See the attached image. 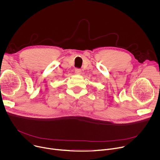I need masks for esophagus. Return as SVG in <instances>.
Segmentation results:
<instances>
[{
	"label": "esophagus",
	"instance_id": "esophagus-1",
	"mask_svg": "<svg viewBox=\"0 0 160 160\" xmlns=\"http://www.w3.org/2000/svg\"><path fill=\"white\" fill-rule=\"evenodd\" d=\"M75 72L77 74H80L82 72V70H81V69H80V68H76V69L75 70Z\"/></svg>",
	"mask_w": 160,
	"mask_h": 160
}]
</instances>
